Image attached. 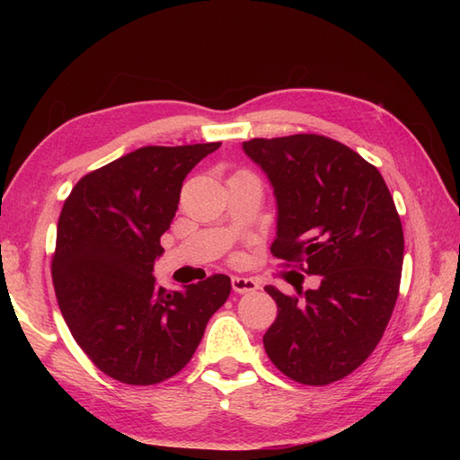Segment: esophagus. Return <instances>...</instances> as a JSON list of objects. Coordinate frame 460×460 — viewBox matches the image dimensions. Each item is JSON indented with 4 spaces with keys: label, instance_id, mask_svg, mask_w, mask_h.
Returning <instances> with one entry per match:
<instances>
[{
    "label": "esophagus",
    "instance_id": "obj_1",
    "mask_svg": "<svg viewBox=\"0 0 460 460\" xmlns=\"http://www.w3.org/2000/svg\"><path fill=\"white\" fill-rule=\"evenodd\" d=\"M261 286L253 280V278H242V276H234L232 278V289L235 294H252V291L259 289Z\"/></svg>",
    "mask_w": 460,
    "mask_h": 460
}]
</instances>
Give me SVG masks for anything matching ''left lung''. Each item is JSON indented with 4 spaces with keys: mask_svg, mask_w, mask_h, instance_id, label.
<instances>
[{
    "mask_svg": "<svg viewBox=\"0 0 460 460\" xmlns=\"http://www.w3.org/2000/svg\"><path fill=\"white\" fill-rule=\"evenodd\" d=\"M274 188L276 238L270 253L320 284L303 294H267L278 316L264 351L288 378L326 385L358 368L382 340L399 296L402 226L374 164L318 134L243 142Z\"/></svg>",
    "mask_w": 460,
    "mask_h": 460,
    "instance_id": "8db88e82",
    "label": "left lung"
}]
</instances>
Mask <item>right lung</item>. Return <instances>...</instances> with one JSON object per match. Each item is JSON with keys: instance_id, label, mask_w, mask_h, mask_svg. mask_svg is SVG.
I'll return each mask as SVG.
<instances>
[{"instance_id": "obj_1", "label": "right lung", "mask_w": 460, "mask_h": 460, "mask_svg": "<svg viewBox=\"0 0 460 460\" xmlns=\"http://www.w3.org/2000/svg\"><path fill=\"white\" fill-rule=\"evenodd\" d=\"M218 147H140L82 176L65 199L51 259L55 296L82 351L113 380L172 378L230 296L226 274L184 291L159 288L151 274L184 178Z\"/></svg>"}]
</instances>
